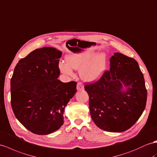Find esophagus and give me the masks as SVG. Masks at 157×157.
Segmentation results:
<instances>
[{
    "instance_id": "1",
    "label": "esophagus",
    "mask_w": 157,
    "mask_h": 157,
    "mask_svg": "<svg viewBox=\"0 0 157 157\" xmlns=\"http://www.w3.org/2000/svg\"><path fill=\"white\" fill-rule=\"evenodd\" d=\"M84 89V86L83 85V83L82 82H78L77 84V90L78 91H82Z\"/></svg>"
}]
</instances>
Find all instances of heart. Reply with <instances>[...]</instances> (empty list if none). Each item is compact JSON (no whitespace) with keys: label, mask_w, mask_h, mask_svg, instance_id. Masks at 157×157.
Returning a JSON list of instances; mask_svg holds the SVG:
<instances>
[{"label":"heart","mask_w":157,"mask_h":157,"mask_svg":"<svg viewBox=\"0 0 157 157\" xmlns=\"http://www.w3.org/2000/svg\"><path fill=\"white\" fill-rule=\"evenodd\" d=\"M66 63H59V70L67 75H73L72 69L79 70V75L87 82L97 80L102 75L107 67V56L103 52L94 54L86 51L71 54L66 57Z\"/></svg>","instance_id":"b5f03b06"}]
</instances>
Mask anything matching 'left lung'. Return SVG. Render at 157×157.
Wrapping results in <instances>:
<instances>
[{
    "mask_svg": "<svg viewBox=\"0 0 157 157\" xmlns=\"http://www.w3.org/2000/svg\"><path fill=\"white\" fill-rule=\"evenodd\" d=\"M110 66L98 81L87 83L84 88L89 95L91 117L96 125L108 132H123L142 115L147 91L135 59L117 52L110 58Z\"/></svg>",
    "mask_w": 157,
    "mask_h": 157,
    "instance_id": "left-lung-1",
    "label": "left lung"
}]
</instances>
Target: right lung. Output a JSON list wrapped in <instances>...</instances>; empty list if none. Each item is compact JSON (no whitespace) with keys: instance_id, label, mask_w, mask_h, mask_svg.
Listing matches in <instances>:
<instances>
[{"instance_id":"obj_1","label":"right lung","mask_w":157,"mask_h":157,"mask_svg":"<svg viewBox=\"0 0 157 157\" xmlns=\"http://www.w3.org/2000/svg\"><path fill=\"white\" fill-rule=\"evenodd\" d=\"M62 52L36 49L19 60L10 80L11 106L22 125L37 135H48L63 124L64 108L77 91V82L58 79Z\"/></svg>"}]
</instances>
